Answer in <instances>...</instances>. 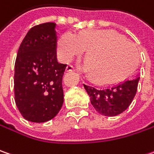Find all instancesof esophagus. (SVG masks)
I'll return each instance as SVG.
<instances>
[{
	"label": "esophagus",
	"mask_w": 154,
	"mask_h": 154,
	"mask_svg": "<svg viewBox=\"0 0 154 154\" xmlns=\"http://www.w3.org/2000/svg\"><path fill=\"white\" fill-rule=\"evenodd\" d=\"M66 72H74V69H73L72 66L68 65L66 66Z\"/></svg>",
	"instance_id": "esophagus-1"
}]
</instances>
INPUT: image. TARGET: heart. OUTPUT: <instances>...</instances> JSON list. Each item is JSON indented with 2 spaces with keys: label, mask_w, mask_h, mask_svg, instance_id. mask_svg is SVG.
Instances as JSON below:
<instances>
[{
  "label": "heart",
  "mask_w": 154,
  "mask_h": 154,
  "mask_svg": "<svg viewBox=\"0 0 154 154\" xmlns=\"http://www.w3.org/2000/svg\"><path fill=\"white\" fill-rule=\"evenodd\" d=\"M87 51L82 70L92 74L98 83H109L123 78L135 65L137 50L123 35L113 31L83 30L76 35L66 32L57 42L60 60L70 61Z\"/></svg>",
  "instance_id": "heart-1"
}]
</instances>
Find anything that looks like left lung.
Wrapping results in <instances>:
<instances>
[{
	"mask_svg": "<svg viewBox=\"0 0 154 154\" xmlns=\"http://www.w3.org/2000/svg\"><path fill=\"white\" fill-rule=\"evenodd\" d=\"M140 77L137 76L109 88L99 89L84 84L92 106L104 116H116L123 112L134 98Z\"/></svg>",
	"mask_w": 154,
	"mask_h": 154,
	"instance_id": "obj_1",
	"label": "left lung"
}]
</instances>
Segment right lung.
Returning a JSON list of instances; mask_svg holds the SVG:
<instances>
[{
	"mask_svg": "<svg viewBox=\"0 0 154 154\" xmlns=\"http://www.w3.org/2000/svg\"><path fill=\"white\" fill-rule=\"evenodd\" d=\"M55 23L32 27L23 39L14 65V98L23 118L35 123L54 118L64 101L66 64L56 58Z\"/></svg>",
	"mask_w": 154,
	"mask_h": 154,
	"instance_id": "1",
	"label": "right lung"
}]
</instances>
